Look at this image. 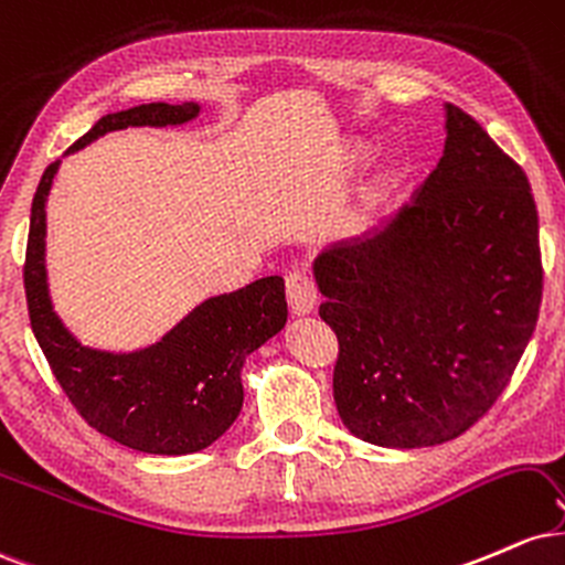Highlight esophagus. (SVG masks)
I'll use <instances>...</instances> for the list:
<instances>
[{
    "label": "esophagus",
    "mask_w": 565,
    "mask_h": 565,
    "mask_svg": "<svg viewBox=\"0 0 565 565\" xmlns=\"http://www.w3.org/2000/svg\"><path fill=\"white\" fill-rule=\"evenodd\" d=\"M285 298H288V307L294 315H311L317 307L315 282L303 271H290L285 277Z\"/></svg>",
    "instance_id": "obj_1"
}]
</instances>
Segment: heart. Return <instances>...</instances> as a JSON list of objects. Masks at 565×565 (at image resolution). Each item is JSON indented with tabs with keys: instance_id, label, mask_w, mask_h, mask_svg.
I'll return each instance as SVG.
<instances>
[{
	"instance_id": "heart-1",
	"label": "heart",
	"mask_w": 565,
	"mask_h": 565,
	"mask_svg": "<svg viewBox=\"0 0 565 565\" xmlns=\"http://www.w3.org/2000/svg\"><path fill=\"white\" fill-rule=\"evenodd\" d=\"M360 156H362V152H356V150H354V152H351V158H360Z\"/></svg>"
}]
</instances>
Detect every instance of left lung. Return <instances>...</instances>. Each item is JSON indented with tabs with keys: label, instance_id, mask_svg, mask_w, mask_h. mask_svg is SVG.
I'll use <instances>...</instances> for the list:
<instances>
[{
	"label": "left lung",
	"instance_id": "obj_1",
	"mask_svg": "<svg viewBox=\"0 0 565 565\" xmlns=\"http://www.w3.org/2000/svg\"><path fill=\"white\" fill-rule=\"evenodd\" d=\"M338 338L333 396L362 441H452L505 391L542 303L540 222L523 169L447 103L444 156L381 235L317 258Z\"/></svg>",
	"mask_w": 565,
	"mask_h": 565
}]
</instances>
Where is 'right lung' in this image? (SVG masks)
Returning <instances> with one entry per match:
<instances>
[{
	"mask_svg": "<svg viewBox=\"0 0 565 565\" xmlns=\"http://www.w3.org/2000/svg\"><path fill=\"white\" fill-rule=\"evenodd\" d=\"M195 103H150L110 113L71 150L126 126H169L198 116ZM57 163L44 169L31 205L23 285L31 330L52 375L76 413L108 439L148 455H192L214 444L243 407L245 354L280 333L288 303L282 277H262L235 294L214 296L156 347L110 354L86 349L52 311L44 271V203Z\"/></svg>",
	"mask_w": 565,
	"mask_h": 565,
	"instance_id": "right-lung-1",
	"label": "right lung"
}]
</instances>
